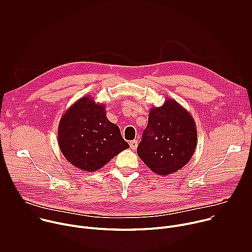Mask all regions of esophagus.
Here are the masks:
<instances>
[{
	"mask_svg": "<svg viewBox=\"0 0 252 252\" xmlns=\"http://www.w3.org/2000/svg\"><path fill=\"white\" fill-rule=\"evenodd\" d=\"M129 147H130L131 150H135L136 147H137V140H136V139L131 140V141L129 142Z\"/></svg>",
	"mask_w": 252,
	"mask_h": 252,
	"instance_id": "34e87169",
	"label": "esophagus"
}]
</instances>
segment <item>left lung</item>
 Instances as JSON below:
<instances>
[{
    "label": "left lung",
    "instance_id": "left-lung-1",
    "mask_svg": "<svg viewBox=\"0 0 252 252\" xmlns=\"http://www.w3.org/2000/svg\"><path fill=\"white\" fill-rule=\"evenodd\" d=\"M197 145L193 118L172 98L150 111L149 123L137 146V155L158 175L182 169L191 158Z\"/></svg>",
    "mask_w": 252,
    "mask_h": 252
}]
</instances>
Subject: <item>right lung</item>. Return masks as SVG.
<instances>
[{
    "label": "right lung",
    "mask_w": 252,
    "mask_h": 252,
    "mask_svg": "<svg viewBox=\"0 0 252 252\" xmlns=\"http://www.w3.org/2000/svg\"><path fill=\"white\" fill-rule=\"evenodd\" d=\"M63 156L84 171H96L129 148L120 127L106 118L103 103L84 96L63 115L58 127Z\"/></svg>",
    "instance_id": "1"
}]
</instances>
